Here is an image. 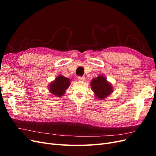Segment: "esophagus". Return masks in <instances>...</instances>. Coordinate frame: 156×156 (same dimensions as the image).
Masks as SVG:
<instances>
[{
    "instance_id": "34e87169",
    "label": "esophagus",
    "mask_w": 156,
    "mask_h": 156,
    "mask_svg": "<svg viewBox=\"0 0 156 156\" xmlns=\"http://www.w3.org/2000/svg\"><path fill=\"white\" fill-rule=\"evenodd\" d=\"M77 79L79 81H84V80H85V77H82V76H78Z\"/></svg>"
}]
</instances>
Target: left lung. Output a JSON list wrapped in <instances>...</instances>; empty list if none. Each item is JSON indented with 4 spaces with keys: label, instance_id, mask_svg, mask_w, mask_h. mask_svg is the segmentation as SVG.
Segmentation results:
<instances>
[{
    "label": "left lung",
    "instance_id": "obj_1",
    "mask_svg": "<svg viewBox=\"0 0 156 156\" xmlns=\"http://www.w3.org/2000/svg\"><path fill=\"white\" fill-rule=\"evenodd\" d=\"M91 87L98 98L103 99L110 95L112 88L111 84L108 83L106 79L103 76L94 78L91 83Z\"/></svg>",
    "mask_w": 156,
    "mask_h": 156
}]
</instances>
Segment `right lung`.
<instances>
[{"label":"right lung","mask_w":156,"mask_h":156,"mask_svg":"<svg viewBox=\"0 0 156 156\" xmlns=\"http://www.w3.org/2000/svg\"><path fill=\"white\" fill-rule=\"evenodd\" d=\"M70 84L69 79L67 77H64L62 75H59L58 77H56L55 81L51 84L49 87L50 91L54 95L60 97L63 96Z\"/></svg>","instance_id":"obj_1"}]
</instances>
